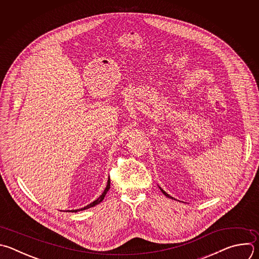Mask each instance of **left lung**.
<instances>
[{"label":"left lung","mask_w":259,"mask_h":259,"mask_svg":"<svg viewBox=\"0 0 259 259\" xmlns=\"http://www.w3.org/2000/svg\"><path fill=\"white\" fill-rule=\"evenodd\" d=\"M158 188H159V189H160V191H161V192H162V193H163V195H164V196H165V197H167V198H170V199H175V198H174V197H171V196H169V195H168V194H167V193H166V192H165V191H164V190H162V189H161V188H160V187H159V186H158ZM175 200H176V199H175Z\"/></svg>","instance_id":"8db88e82"}]
</instances>
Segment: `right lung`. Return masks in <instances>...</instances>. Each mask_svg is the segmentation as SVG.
I'll return each mask as SVG.
<instances>
[{
    "label": "right lung",
    "mask_w": 259,
    "mask_h": 259,
    "mask_svg": "<svg viewBox=\"0 0 259 259\" xmlns=\"http://www.w3.org/2000/svg\"><path fill=\"white\" fill-rule=\"evenodd\" d=\"M110 187H111V180H110V177H109V180H108V184H107V187H106V189L104 190V192H103V194L97 199V200H95L94 202H92V203H90V204H88L86 206H84V207H82V208H79V209H73V210H69L70 212H77V211H81V210H85V209H88V208H91V207H94V206H96L97 204H99V203H101L103 200H104V198H105V196H106V194L108 193V191H109V189H110Z\"/></svg>",
    "instance_id": "right-lung-1"
}]
</instances>
